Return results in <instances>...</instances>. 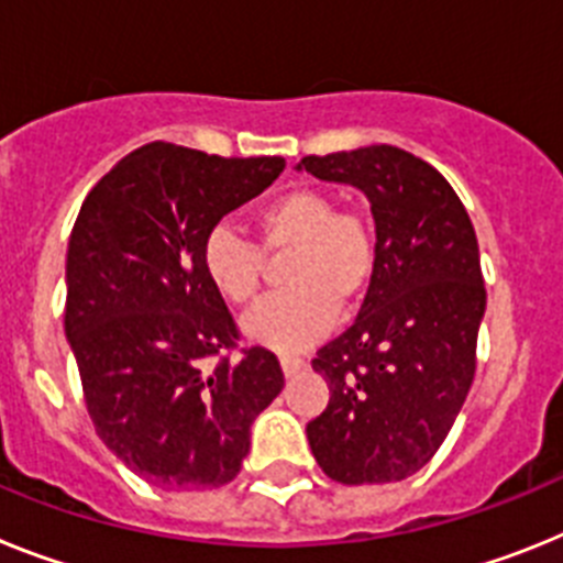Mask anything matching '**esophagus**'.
<instances>
[{
  "label": "esophagus",
  "instance_id": "esophagus-1",
  "mask_svg": "<svg viewBox=\"0 0 563 563\" xmlns=\"http://www.w3.org/2000/svg\"><path fill=\"white\" fill-rule=\"evenodd\" d=\"M280 365H283V374L286 376H295L306 368V363H302L300 356H288V354L280 356Z\"/></svg>",
  "mask_w": 563,
  "mask_h": 563
}]
</instances>
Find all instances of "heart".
Instances as JSON below:
<instances>
[{"label":"heart","instance_id":"heart-1","mask_svg":"<svg viewBox=\"0 0 563 563\" xmlns=\"http://www.w3.org/2000/svg\"><path fill=\"white\" fill-rule=\"evenodd\" d=\"M266 252H291L288 291L268 297L243 317V334L275 351H302L336 322V306L363 300L376 275L379 246L368 218L336 209L322 189H288L254 214ZM200 268L227 302L246 306L261 291L263 252L227 223L209 229L200 243Z\"/></svg>","mask_w":563,"mask_h":563}]
</instances>
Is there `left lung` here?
Returning a JSON list of instances; mask_svg holds the SVG:
<instances>
[{
    "label": "left lung",
    "instance_id": "1",
    "mask_svg": "<svg viewBox=\"0 0 563 563\" xmlns=\"http://www.w3.org/2000/svg\"><path fill=\"white\" fill-rule=\"evenodd\" d=\"M297 169L360 189L379 246L354 325L311 360L331 390L306 424L311 453L340 485L402 482L439 451L476 374V232L451 184L399 146L306 155Z\"/></svg>",
    "mask_w": 563,
    "mask_h": 563
}]
</instances>
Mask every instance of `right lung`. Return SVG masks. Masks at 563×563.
I'll list each match as a JSON object with an SVG mask.
<instances>
[{"instance_id":"add662e5","label":"right lung","mask_w":563,"mask_h":563,"mask_svg":"<svg viewBox=\"0 0 563 563\" xmlns=\"http://www.w3.org/2000/svg\"><path fill=\"white\" fill-rule=\"evenodd\" d=\"M283 158H221L155 141L92 187L67 246L65 334L96 433L164 490L229 485L249 428L283 390L272 351L243 349L200 268L203 234L257 198Z\"/></svg>"}]
</instances>
